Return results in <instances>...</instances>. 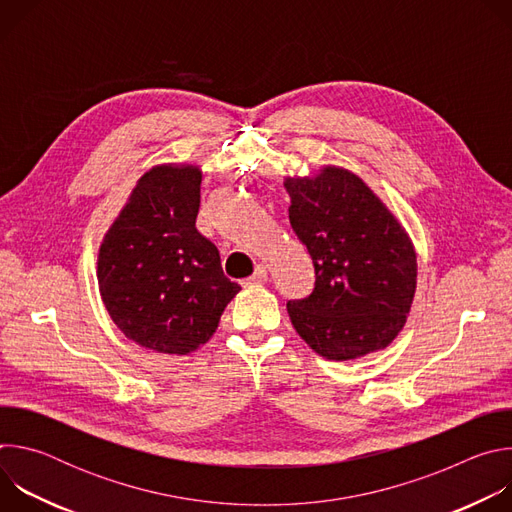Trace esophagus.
<instances>
[{
    "label": "esophagus",
    "instance_id": "1",
    "mask_svg": "<svg viewBox=\"0 0 512 512\" xmlns=\"http://www.w3.org/2000/svg\"><path fill=\"white\" fill-rule=\"evenodd\" d=\"M267 281V267L265 265H257L255 267V273L251 277H247L243 281V285H261Z\"/></svg>",
    "mask_w": 512,
    "mask_h": 512
}]
</instances>
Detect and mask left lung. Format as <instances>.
<instances>
[{"mask_svg": "<svg viewBox=\"0 0 512 512\" xmlns=\"http://www.w3.org/2000/svg\"><path fill=\"white\" fill-rule=\"evenodd\" d=\"M283 186L291 229L316 269L312 294L287 302L296 332L328 360L387 348L407 322L417 287V253L407 231L346 168L287 176Z\"/></svg>", "mask_w": 512, "mask_h": 512, "instance_id": "left-lung-1", "label": "left lung"}]
</instances>
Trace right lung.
Returning a JSON list of instances; mask_svg holds the SVG:
<instances>
[{
	"mask_svg": "<svg viewBox=\"0 0 512 512\" xmlns=\"http://www.w3.org/2000/svg\"><path fill=\"white\" fill-rule=\"evenodd\" d=\"M200 184L202 170L192 164L143 172L99 247L101 300L125 338L145 350L194 352L241 289L196 231Z\"/></svg>",
	"mask_w": 512,
	"mask_h": 512,
	"instance_id": "obj_1",
	"label": "right lung"
}]
</instances>
